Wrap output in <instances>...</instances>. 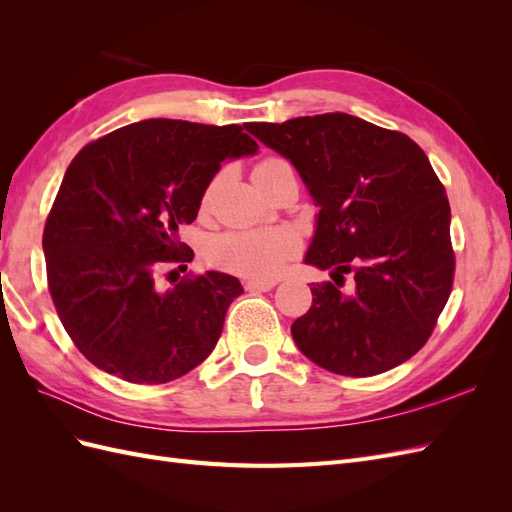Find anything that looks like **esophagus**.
I'll use <instances>...</instances> for the list:
<instances>
[{"label": "esophagus", "instance_id": "obj_1", "mask_svg": "<svg viewBox=\"0 0 512 512\" xmlns=\"http://www.w3.org/2000/svg\"><path fill=\"white\" fill-rule=\"evenodd\" d=\"M275 286V282L273 280H247L245 282V290H258V292H267V290H271Z\"/></svg>", "mask_w": 512, "mask_h": 512}]
</instances>
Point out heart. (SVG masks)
I'll use <instances>...</instances> for the list:
<instances>
[{
	"label": "heart",
	"instance_id": "1",
	"mask_svg": "<svg viewBox=\"0 0 512 512\" xmlns=\"http://www.w3.org/2000/svg\"><path fill=\"white\" fill-rule=\"evenodd\" d=\"M290 168L288 162L280 158L260 160L254 170L252 179L256 188L262 190L265 185L282 170ZM218 179H213L203 194V207L209 205ZM299 239L294 232L286 228L273 230H235L218 237L209 247V258L215 267L228 273H237L252 280H269L282 271L284 262L297 254Z\"/></svg>",
	"mask_w": 512,
	"mask_h": 512
}]
</instances>
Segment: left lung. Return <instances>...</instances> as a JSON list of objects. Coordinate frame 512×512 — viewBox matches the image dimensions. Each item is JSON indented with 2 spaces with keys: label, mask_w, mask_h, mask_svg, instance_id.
<instances>
[{
  "label": "left lung",
  "mask_w": 512,
  "mask_h": 512,
  "mask_svg": "<svg viewBox=\"0 0 512 512\" xmlns=\"http://www.w3.org/2000/svg\"><path fill=\"white\" fill-rule=\"evenodd\" d=\"M260 143L299 170L320 207L307 265L348 272L346 295L312 288V307L292 322L309 361L365 378L389 371L425 346L453 290L451 205L410 136L346 113L250 123ZM343 285V284H342Z\"/></svg>",
  "instance_id": "left-lung-1"
}]
</instances>
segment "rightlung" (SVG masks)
<instances>
[{
  "label": "right lung",
  "instance_id": "obj_1",
  "mask_svg": "<svg viewBox=\"0 0 512 512\" xmlns=\"http://www.w3.org/2000/svg\"><path fill=\"white\" fill-rule=\"evenodd\" d=\"M256 151L237 123L145 119L76 153L42 247L59 320L89 363L164 384L213 352L241 282L207 271L160 290L158 275L194 258L177 232L196 220L222 162Z\"/></svg>",
  "mask_w": 512,
  "mask_h": 512
}]
</instances>
